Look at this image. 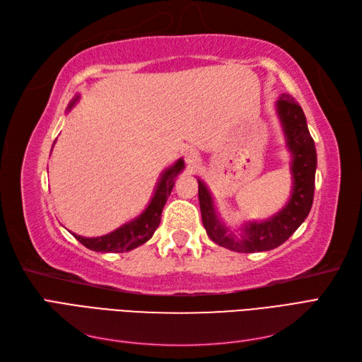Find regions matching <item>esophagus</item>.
Segmentation results:
<instances>
[{
	"label": "esophagus",
	"mask_w": 362,
	"mask_h": 362,
	"mask_svg": "<svg viewBox=\"0 0 362 362\" xmlns=\"http://www.w3.org/2000/svg\"><path fill=\"white\" fill-rule=\"evenodd\" d=\"M184 158H185V163H187L189 166H193V164H196V163L199 161V152L196 151V149H193V148H190V149L185 151Z\"/></svg>",
	"instance_id": "34e87169"
}]
</instances>
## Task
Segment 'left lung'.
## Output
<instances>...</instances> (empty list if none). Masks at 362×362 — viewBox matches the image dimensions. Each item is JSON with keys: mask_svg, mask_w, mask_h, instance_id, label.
Instances as JSON below:
<instances>
[{"mask_svg": "<svg viewBox=\"0 0 362 362\" xmlns=\"http://www.w3.org/2000/svg\"><path fill=\"white\" fill-rule=\"evenodd\" d=\"M276 112L286 134L287 146L291 152L293 192L288 204L269 221L249 222L243 226V234L235 238L226 234V228L218 222L213 198L206 185L199 184V205L202 223L206 234L214 243L235 252H262L281 246L298 229L310 214L314 199V182L317 168V152L314 140L306 125L302 107L287 93H282L276 101Z\"/></svg>", "mask_w": 362, "mask_h": 362, "instance_id": "1", "label": "left lung"}]
</instances>
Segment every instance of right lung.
<instances>
[{
	"label": "right lung",
	"instance_id": "add662e5",
	"mask_svg": "<svg viewBox=\"0 0 362 362\" xmlns=\"http://www.w3.org/2000/svg\"><path fill=\"white\" fill-rule=\"evenodd\" d=\"M78 100V96L74 98V101L69 104V108ZM184 169V161L180 158L177 163L163 172L161 178L158 181L157 190L154 193V198L151 199L146 210L141 213L134 221L125 223L120 226L116 231L96 237V238H86L81 235L74 234V237L78 240V242L86 246L87 249L95 250V252H127L134 249L140 245L146 243L148 240L154 235L156 229L160 225L161 221V211L166 204L169 194L173 189L175 178L178 177V173Z\"/></svg>",
	"mask_w": 362,
	"mask_h": 362
}]
</instances>
